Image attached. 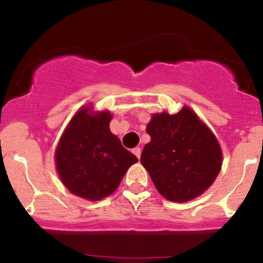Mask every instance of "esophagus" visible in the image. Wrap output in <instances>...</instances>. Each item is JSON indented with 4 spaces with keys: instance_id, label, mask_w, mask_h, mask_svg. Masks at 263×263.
I'll list each match as a JSON object with an SVG mask.
<instances>
[{
    "instance_id": "esophagus-1",
    "label": "esophagus",
    "mask_w": 263,
    "mask_h": 263,
    "mask_svg": "<svg viewBox=\"0 0 263 263\" xmlns=\"http://www.w3.org/2000/svg\"><path fill=\"white\" fill-rule=\"evenodd\" d=\"M141 151L142 149L140 148V147H136V148L132 149V152H134V155L137 157V158H140V157H141Z\"/></svg>"
}]
</instances>
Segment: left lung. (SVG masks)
I'll list each match as a JSON object with an SVG mask.
<instances>
[{
  "label": "left lung",
  "mask_w": 263,
  "mask_h": 263,
  "mask_svg": "<svg viewBox=\"0 0 263 263\" xmlns=\"http://www.w3.org/2000/svg\"><path fill=\"white\" fill-rule=\"evenodd\" d=\"M151 141L141 163L159 194L186 203L200 197L219 176L222 151L214 132L189 106L177 114H152L146 127Z\"/></svg>",
  "instance_id": "8db88e82"
}]
</instances>
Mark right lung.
Segmentation results:
<instances>
[{
    "instance_id": "right-lung-1",
    "label": "right lung",
    "mask_w": 263,
    "mask_h": 263,
    "mask_svg": "<svg viewBox=\"0 0 263 263\" xmlns=\"http://www.w3.org/2000/svg\"><path fill=\"white\" fill-rule=\"evenodd\" d=\"M112 114L81 106L60 136L54 153L59 179L71 194L98 201L119 188L137 157L110 131Z\"/></svg>"
}]
</instances>
